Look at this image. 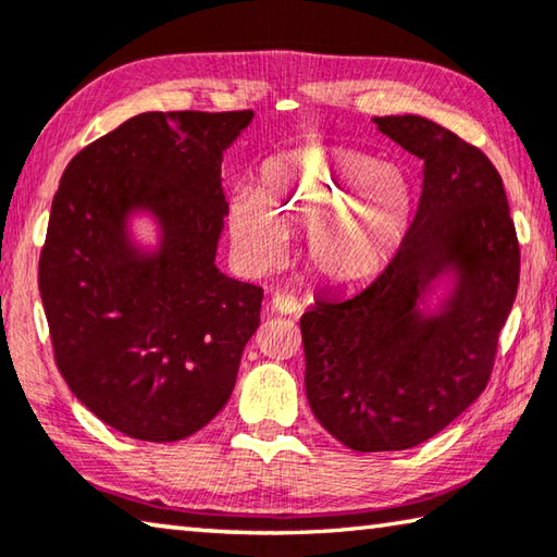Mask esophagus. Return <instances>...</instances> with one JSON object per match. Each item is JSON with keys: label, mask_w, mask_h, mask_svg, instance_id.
<instances>
[{"label": "esophagus", "mask_w": 557, "mask_h": 557, "mask_svg": "<svg viewBox=\"0 0 557 557\" xmlns=\"http://www.w3.org/2000/svg\"><path fill=\"white\" fill-rule=\"evenodd\" d=\"M270 309H272V312H277V314H297L301 305H299L297 297L282 295V292H277V295H272V299H270Z\"/></svg>", "instance_id": "obj_1"}]
</instances>
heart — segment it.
Returning <instances> with one entry per match:
<instances>
[{
	"mask_svg": "<svg viewBox=\"0 0 557 557\" xmlns=\"http://www.w3.org/2000/svg\"><path fill=\"white\" fill-rule=\"evenodd\" d=\"M412 188L385 159L317 145L268 159L256 191L231 201L235 250L252 268L285 252L287 231L309 228L305 258L317 275L358 282L379 272L412 223Z\"/></svg>",
	"mask_w": 557,
	"mask_h": 557,
	"instance_id": "1",
	"label": "heart"
}]
</instances>
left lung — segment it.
Here are the masks:
<instances>
[{
    "instance_id": "obj_1",
    "label": "left lung",
    "mask_w": 557,
    "mask_h": 557,
    "mask_svg": "<svg viewBox=\"0 0 557 557\" xmlns=\"http://www.w3.org/2000/svg\"><path fill=\"white\" fill-rule=\"evenodd\" d=\"M373 120L425 164L418 211L369 285L317 297L299 319L309 408L354 451L420 445L484 393L521 275L504 182L482 149L420 115ZM447 264L462 272L456 297L420 320L413 301Z\"/></svg>"
}]
</instances>
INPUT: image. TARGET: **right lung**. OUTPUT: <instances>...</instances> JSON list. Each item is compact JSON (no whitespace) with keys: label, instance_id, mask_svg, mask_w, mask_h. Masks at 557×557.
<instances>
[{"label":"right lung","instance_id":"1","mask_svg":"<svg viewBox=\"0 0 557 557\" xmlns=\"http://www.w3.org/2000/svg\"><path fill=\"white\" fill-rule=\"evenodd\" d=\"M252 110L143 112L83 147L61 176L39 256L55 366L122 435L184 440L228 403L262 287L225 277L215 245L228 203L221 154ZM165 223V250L134 258L121 219Z\"/></svg>","mask_w":557,"mask_h":557}]
</instances>
